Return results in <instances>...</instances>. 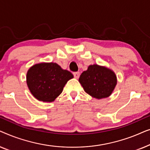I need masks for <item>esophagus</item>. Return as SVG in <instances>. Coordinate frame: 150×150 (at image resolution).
Returning a JSON list of instances; mask_svg holds the SVG:
<instances>
[{
  "label": "esophagus",
  "instance_id": "obj_1",
  "mask_svg": "<svg viewBox=\"0 0 150 150\" xmlns=\"http://www.w3.org/2000/svg\"><path fill=\"white\" fill-rule=\"evenodd\" d=\"M73 74H74V78H76V79H79L80 76V73L79 71H77V72H74Z\"/></svg>",
  "mask_w": 150,
  "mask_h": 150
}]
</instances>
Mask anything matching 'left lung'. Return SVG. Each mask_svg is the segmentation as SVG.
Returning a JSON list of instances; mask_svg holds the SVG:
<instances>
[{"label": "left lung", "mask_w": 150, "mask_h": 150, "mask_svg": "<svg viewBox=\"0 0 150 150\" xmlns=\"http://www.w3.org/2000/svg\"><path fill=\"white\" fill-rule=\"evenodd\" d=\"M79 81L86 93L98 100L109 97L117 83L112 69L97 64L90 65L80 76Z\"/></svg>", "instance_id": "left-lung-1"}]
</instances>
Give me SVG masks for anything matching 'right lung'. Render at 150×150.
Segmentation results:
<instances>
[{
  "mask_svg": "<svg viewBox=\"0 0 150 150\" xmlns=\"http://www.w3.org/2000/svg\"><path fill=\"white\" fill-rule=\"evenodd\" d=\"M74 76L56 63H40L26 73V84L34 98L39 101L52 102L62 93L63 87Z\"/></svg>",
  "mask_w": 150,
  "mask_h": 150,
  "instance_id": "right-lung-1",
  "label": "right lung"
}]
</instances>
